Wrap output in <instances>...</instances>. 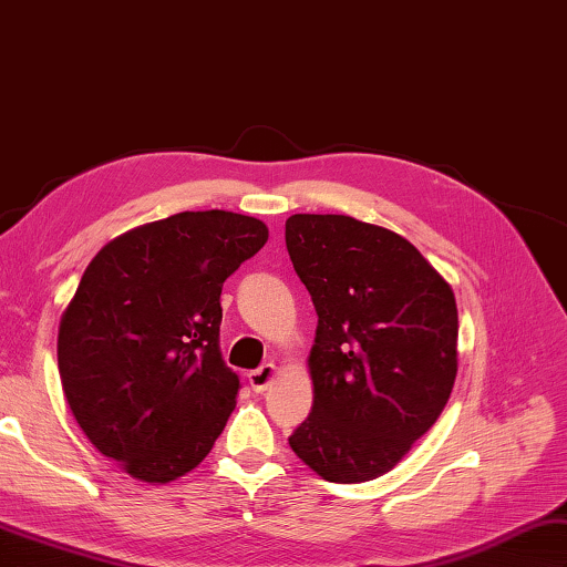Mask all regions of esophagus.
<instances>
[{"mask_svg": "<svg viewBox=\"0 0 567 567\" xmlns=\"http://www.w3.org/2000/svg\"><path fill=\"white\" fill-rule=\"evenodd\" d=\"M276 375H279V368H276L274 362H266V365L251 370L247 378H249V384H251L254 392H266L274 384Z\"/></svg>", "mask_w": 567, "mask_h": 567, "instance_id": "esophagus-1", "label": "esophagus"}]
</instances>
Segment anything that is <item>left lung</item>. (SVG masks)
<instances>
[{
	"label": "left lung",
	"instance_id": "left-lung-1",
	"mask_svg": "<svg viewBox=\"0 0 567 567\" xmlns=\"http://www.w3.org/2000/svg\"><path fill=\"white\" fill-rule=\"evenodd\" d=\"M286 249L318 313L313 408L288 444L326 482H370L398 466L450 402L454 291L408 239L355 217H288Z\"/></svg>",
	"mask_w": 567,
	"mask_h": 567
}]
</instances>
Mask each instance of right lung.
I'll return each mask as SVG.
<instances>
[{
    "label": "right lung",
    "mask_w": 567,
    "mask_h": 567,
    "mask_svg": "<svg viewBox=\"0 0 567 567\" xmlns=\"http://www.w3.org/2000/svg\"><path fill=\"white\" fill-rule=\"evenodd\" d=\"M261 219L179 212L111 239L61 313L59 372L83 434L125 474L169 484L209 454L237 404L219 350L221 284Z\"/></svg>",
    "instance_id": "1"
}]
</instances>
